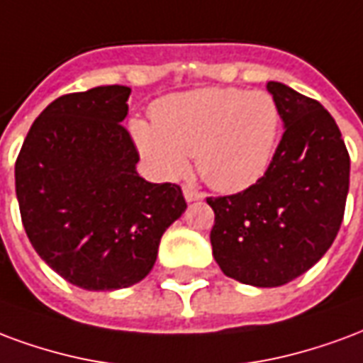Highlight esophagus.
Masks as SVG:
<instances>
[{
    "label": "esophagus",
    "instance_id": "obj_1",
    "mask_svg": "<svg viewBox=\"0 0 363 363\" xmlns=\"http://www.w3.org/2000/svg\"><path fill=\"white\" fill-rule=\"evenodd\" d=\"M184 197L187 203H193V201H201L205 195L197 189H193V187H184Z\"/></svg>",
    "mask_w": 363,
    "mask_h": 363
}]
</instances>
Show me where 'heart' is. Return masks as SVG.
I'll return each instance as SVG.
<instances>
[{
    "instance_id": "b5f03b06",
    "label": "heart",
    "mask_w": 363,
    "mask_h": 363,
    "mask_svg": "<svg viewBox=\"0 0 363 363\" xmlns=\"http://www.w3.org/2000/svg\"><path fill=\"white\" fill-rule=\"evenodd\" d=\"M152 123L129 121L135 147L156 178L184 176L195 155L201 178L218 191H242L265 176L282 116L272 94L245 89H197L158 100Z\"/></svg>"
}]
</instances>
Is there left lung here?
I'll return each mask as SVG.
<instances>
[{
    "instance_id": "left-lung-1",
    "label": "left lung",
    "mask_w": 363,
    "mask_h": 363,
    "mask_svg": "<svg viewBox=\"0 0 363 363\" xmlns=\"http://www.w3.org/2000/svg\"><path fill=\"white\" fill-rule=\"evenodd\" d=\"M284 133L265 176L245 191L208 197L213 255L230 279L282 286L327 253L345 216L350 156L317 100L269 81Z\"/></svg>"
}]
</instances>
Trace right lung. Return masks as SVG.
Returning <instances> with one entry per match:
<instances>
[{"instance_id": "obj_1", "label": "right lung", "mask_w": 363, "mask_h": 363, "mask_svg": "<svg viewBox=\"0 0 363 363\" xmlns=\"http://www.w3.org/2000/svg\"><path fill=\"white\" fill-rule=\"evenodd\" d=\"M129 94L110 84L55 98L15 164L33 247L67 282L94 292L145 279L162 234L187 208L179 185L137 174L139 152L121 125Z\"/></svg>"}]
</instances>
